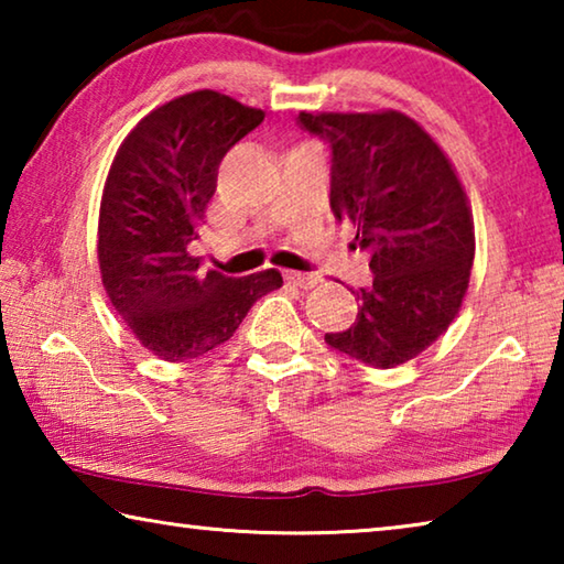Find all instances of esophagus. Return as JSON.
<instances>
[{"label": "esophagus", "instance_id": "esophagus-1", "mask_svg": "<svg viewBox=\"0 0 564 564\" xmlns=\"http://www.w3.org/2000/svg\"><path fill=\"white\" fill-rule=\"evenodd\" d=\"M285 281L299 285V289H313L318 283V279L313 273H299V271H285Z\"/></svg>", "mask_w": 564, "mask_h": 564}]
</instances>
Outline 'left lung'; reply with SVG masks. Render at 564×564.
<instances>
[{
  "label": "left lung",
  "mask_w": 564,
  "mask_h": 564,
  "mask_svg": "<svg viewBox=\"0 0 564 564\" xmlns=\"http://www.w3.org/2000/svg\"><path fill=\"white\" fill-rule=\"evenodd\" d=\"M330 147V208L356 226L373 285L352 291L358 318L326 333L330 348L373 368L413 360L443 336L465 301L475 226L445 151L405 113L301 111Z\"/></svg>",
  "instance_id": "left-lung-1"
}]
</instances>
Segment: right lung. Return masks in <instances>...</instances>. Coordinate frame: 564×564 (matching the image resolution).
Instances as JSON below:
<instances>
[{"mask_svg":"<svg viewBox=\"0 0 564 564\" xmlns=\"http://www.w3.org/2000/svg\"><path fill=\"white\" fill-rule=\"evenodd\" d=\"M263 117L226 94L191 91L147 113L111 161L99 208L101 283L133 338L161 360L224 346L248 308L283 285L275 269L231 279L188 253L218 164Z\"/></svg>","mask_w":564,"mask_h":564,"instance_id":"right-lung-1","label":"right lung"}]
</instances>
